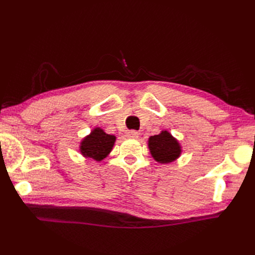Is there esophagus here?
Segmentation results:
<instances>
[{"mask_svg": "<svg viewBox=\"0 0 255 255\" xmlns=\"http://www.w3.org/2000/svg\"><path fill=\"white\" fill-rule=\"evenodd\" d=\"M127 136L129 138H138L139 137V132L137 130H130V131H128Z\"/></svg>", "mask_w": 255, "mask_h": 255, "instance_id": "esophagus-1", "label": "esophagus"}]
</instances>
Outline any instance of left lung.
<instances>
[{
  "mask_svg": "<svg viewBox=\"0 0 255 255\" xmlns=\"http://www.w3.org/2000/svg\"><path fill=\"white\" fill-rule=\"evenodd\" d=\"M148 145L151 155L160 163H170L181 154V145L166 130L149 138Z\"/></svg>",
  "mask_w": 255,
  "mask_h": 255,
  "instance_id": "left-lung-1",
  "label": "left lung"
}]
</instances>
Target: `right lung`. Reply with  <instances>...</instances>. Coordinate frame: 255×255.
I'll use <instances>...</instances> for the list:
<instances>
[{"instance_id": "add662e5", "label": "right lung", "mask_w": 255, "mask_h": 255, "mask_svg": "<svg viewBox=\"0 0 255 255\" xmlns=\"http://www.w3.org/2000/svg\"><path fill=\"white\" fill-rule=\"evenodd\" d=\"M116 137L107 134L101 128H95L81 142L80 151L85 158H91L95 161H102L111 152Z\"/></svg>"}]
</instances>
